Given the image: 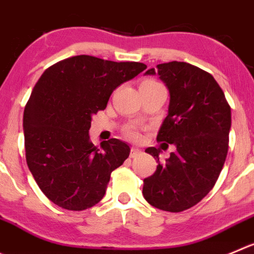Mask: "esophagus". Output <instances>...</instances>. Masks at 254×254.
<instances>
[{"mask_svg": "<svg viewBox=\"0 0 254 254\" xmlns=\"http://www.w3.org/2000/svg\"><path fill=\"white\" fill-rule=\"evenodd\" d=\"M139 153H141V151H139L138 148H136V147H132V148H131V154H129V156H131V158H134V157L138 156Z\"/></svg>", "mask_w": 254, "mask_h": 254, "instance_id": "34e87169", "label": "esophagus"}]
</instances>
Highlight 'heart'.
Here are the masks:
<instances>
[{
    "label": "heart",
    "instance_id": "obj_1",
    "mask_svg": "<svg viewBox=\"0 0 254 254\" xmlns=\"http://www.w3.org/2000/svg\"><path fill=\"white\" fill-rule=\"evenodd\" d=\"M142 84H159V83H157V82H154V81H144ZM126 133H127V136L131 137V138H133V139H137L139 137L138 129H137L136 127H133V126L128 127V128H127V131H126Z\"/></svg>",
    "mask_w": 254,
    "mask_h": 254
}]
</instances>
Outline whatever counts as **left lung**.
Returning a JSON list of instances; mask_svg holds the SVG:
<instances>
[{
  "label": "left lung",
  "instance_id": "1",
  "mask_svg": "<svg viewBox=\"0 0 254 254\" xmlns=\"http://www.w3.org/2000/svg\"><path fill=\"white\" fill-rule=\"evenodd\" d=\"M144 74H158L170 91L168 115L157 141L175 144L165 163L143 181V197L162 211L190 208L213 188L228 152L231 107L212 74L186 62L157 64ZM147 153L159 161V149Z\"/></svg>",
  "mask_w": 254,
  "mask_h": 254
}]
</instances>
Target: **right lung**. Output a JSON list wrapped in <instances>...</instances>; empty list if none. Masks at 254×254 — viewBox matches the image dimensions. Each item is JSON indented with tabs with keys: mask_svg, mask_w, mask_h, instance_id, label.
I'll return each mask as SVG.
<instances>
[{
	"mask_svg": "<svg viewBox=\"0 0 254 254\" xmlns=\"http://www.w3.org/2000/svg\"><path fill=\"white\" fill-rule=\"evenodd\" d=\"M146 68L139 62L81 55L57 62L40 77L23 112L26 161L53 203L83 211L102 199L111 173L131 149L117 138L97 148L89 141L92 116L105 110L120 84Z\"/></svg>",
	"mask_w": 254,
	"mask_h": 254,
	"instance_id": "add662e5",
	"label": "right lung"
}]
</instances>
